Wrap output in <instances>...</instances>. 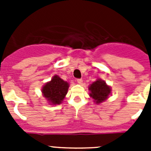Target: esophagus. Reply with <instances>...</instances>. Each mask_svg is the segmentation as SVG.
Returning <instances> with one entry per match:
<instances>
[{
    "label": "esophagus",
    "mask_w": 151,
    "mask_h": 151,
    "mask_svg": "<svg viewBox=\"0 0 151 151\" xmlns=\"http://www.w3.org/2000/svg\"><path fill=\"white\" fill-rule=\"evenodd\" d=\"M76 82H77V83L79 84V85H82V82H83V80H82V78H78V79L76 80Z\"/></svg>",
    "instance_id": "esophagus-1"
}]
</instances>
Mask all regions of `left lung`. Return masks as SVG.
<instances>
[{
    "mask_svg": "<svg viewBox=\"0 0 151 151\" xmlns=\"http://www.w3.org/2000/svg\"><path fill=\"white\" fill-rule=\"evenodd\" d=\"M88 90L90 91L89 96L94 100L96 104L104 102L112 93L111 87L101 78H97L95 82L91 84L88 86Z\"/></svg>",
    "mask_w": 151,
    "mask_h": 151,
    "instance_id": "left-lung-1",
    "label": "left lung"
}]
</instances>
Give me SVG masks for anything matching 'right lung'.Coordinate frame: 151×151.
Returning a JSON list of instances; mask_svg holds the SVG:
<instances>
[{"label": "right lung", "instance_id": "obj_1", "mask_svg": "<svg viewBox=\"0 0 151 151\" xmlns=\"http://www.w3.org/2000/svg\"><path fill=\"white\" fill-rule=\"evenodd\" d=\"M69 87L67 82L55 75L50 82H46L41 88V93L50 105H59L66 97Z\"/></svg>", "mask_w": 151, "mask_h": 151}]
</instances>
